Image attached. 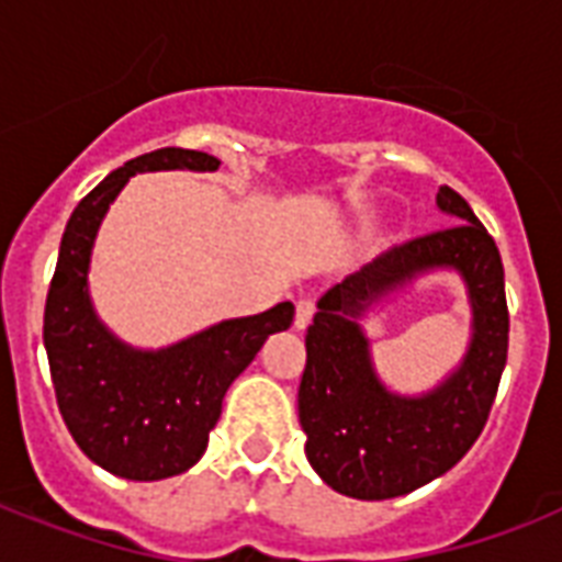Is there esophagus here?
Here are the masks:
<instances>
[{
	"label": "esophagus",
	"instance_id": "1",
	"mask_svg": "<svg viewBox=\"0 0 562 562\" xmlns=\"http://www.w3.org/2000/svg\"><path fill=\"white\" fill-rule=\"evenodd\" d=\"M315 312H317L315 297H300L297 300V312H294V326H297V329H306V326L312 324Z\"/></svg>",
	"mask_w": 562,
	"mask_h": 562
}]
</instances>
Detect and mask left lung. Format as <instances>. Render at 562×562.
Segmentation results:
<instances>
[{
  "instance_id": "8db88e82",
  "label": "left lung",
  "mask_w": 562,
  "mask_h": 562,
  "mask_svg": "<svg viewBox=\"0 0 562 562\" xmlns=\"http://www.w3.org/2000/svg\"><path fill=\"white\" fill-rule=\"evenodd\" d=\"M437 206L454 221L411 238L350 273L317 300L300 379V426L315 472L344 496L382 502L443 475L487 423L507 361L505 268L470 203L440 187ZM452 267L468 282L473 341L443 383L419 397L387 392L374 375L358 317L419 272Z\"/></svg>"
}]
</instances>
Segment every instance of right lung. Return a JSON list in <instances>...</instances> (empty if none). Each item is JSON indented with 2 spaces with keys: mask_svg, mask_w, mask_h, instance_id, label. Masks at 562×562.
<instances>
[{
  "mask_svg": "<svg viewBox=\"0 0 562 562\" xmlns=\"http://www.w3.org/2000/svg\"><path fill=\"white\" fill-rule=\"evenodd\" d=\"M221 160L189 148H160L127 160L92 189L66 224L48 285L43 344L60 417L81 452L127 481H160L201 461L221 402L268 335L289 329L291 303L236 317L171 344L134 350L101 324L87 271L101 218L136 171H215Z\"/></svg>",
  "mask_w": 562,
  "mask_h": 562,
  "instance_id": "obj_1",
  "label": "right lung"
}]
</instances>
